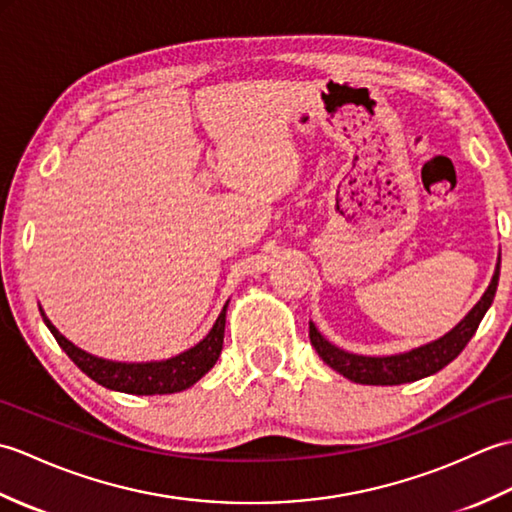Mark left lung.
<instances>
[{
	"label": "left lung",
	"mask_w": 512,
	"mask_h": 512,
	"mask_svg": "<svg viewBox=\"0 0 512 512\" xmlns=\"http://www.w3.org/2000/svg\"><path fill=\"white\" fill-rule=\"evenodd\" d=\"M502 259V257H499ZM499 281V262L495 268V275L491 279V286L486 288L482 299L475 303L473 310L455 325L451 332L440 336L438 341H431L427 345L413 347L409 352L391 354V356H361L345 352L341 347L332 345L325 336L317 330V325L310 321V343L314 350L323 358V363H328L336 372L350 378L352 383L361 385H402L413 383L424 376H431L440 372L442 367H447L453 358L464 350L466 343L473 339L477 325L484 319L486 310L491 308L495 299Z\"/></svg>",
	"instance_id": "8db88e82"
}]
</instances>
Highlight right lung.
<instances>
[{
  "instance_id": "obj_1",
  "label": "right lung",
  "mask_w": 512,
  "mask_h": 512,
  "mask_svg": "<svg viewBox=\"0 0 512 512\" xmlns=\"http://www.w3.org/2000/svg\"><path fill=\"white\" fill-rule=\"evenodd\" d=\"M226 306L222 308L220 317L213 323L211 332L204 339L193 345L191 350L182 352L178 356L165 358V361H147V363H118L107 361V358H99L94 354H88L81 347L70 343L65 336L54 328L50 319L43 314V323L48 325L54 339L61 345V350L72 358V363L81 369L83 374H88L94 383H99L107 389L123 391V394L134 396H154V394H176V391L189 389L191 385L209 372V369L217 363L224 343V325H226Z\"/></svg>"
}]
</instances>
